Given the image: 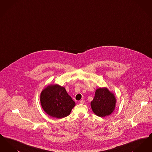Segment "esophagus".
<instances>
[{
	"label": "esophagus",
	"instance_id": "esophagus-1",
	"mask_svg": "<svg viewBox=\"0 0 152 152\" xmlns=\"http://www.w3.org/2000/svg\"><path fill=\"white\" fill-rule=\"evenodd\" d=\"M79 102L80 103V104H84L85 101H84V100H81L79 101Z\"/></svg>",
	"mask_w": 152,
	"mask_h": 152
}]
</instances>
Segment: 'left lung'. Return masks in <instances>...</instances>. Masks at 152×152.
<instances>
[{
    "mask_svg": "<svg viewBox=\"0 0 152 152\" xmlns=\"http://www.w3.org/2000/svg\"><path fill=\"white\" fill-rule=\"evenodd\" d=\"M116 102L114 94L104 87L96 89L94 99L91 101V105L96 115L104 117L110 115L113 112Z\"/></svg>",
    "mask_w": 152,
    "mask_h": 152,
    "instance_id": "obj_1",
    "label": "left lung"
}]
</instances>
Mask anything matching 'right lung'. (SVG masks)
Instances as JSON below:
<instances>
[{"label": "right lung", "mask_w": 152, "mask_h": 152, "mask_svg": "<svg viewBox=\"0 0 152 152\" xmlns=\"http://www.w3.org/2000/svg\"><path fill=\"white\" fill-rule=\"evenodd\" d=\"M40 103L49 116L57 118L68 116L75 106V102L67 94L65 88L58 84L48 86L42 91Z\"/></svg>", "instance_id": "1"}]
</instances>
